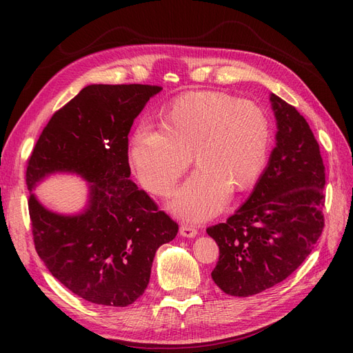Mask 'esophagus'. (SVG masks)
<instances>
[{"label":"esophagus","mask_w":353,"mask_h":353,"mask_svg":"<svg viewBox=\"0 0 353 353\" xmlns=\"http://www.w3.org/2000/svg\"><path fill=\"white\" fill-rule=\"evenodd\" d=\"M179 234L183 237H187V239H194L197 236V230L194 227H191V225H181Z\"/></svg>","instance_id":"esophagus-1"}]
</instances>
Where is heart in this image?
<instances>
[{"instance_id": "b5f03b06", "label": "heart", "mask_w": 353, "mask_h": 353, "mask_svg": "<svg viewBox=\"0 0 353 353\" xmlns=\"http://www.w3.org/2000/svg\"><path fill=\"white\" fill-rule=\"evenodd\" d=\"M271 143L268 116L252 101L222 92H188L160 113V128L137 126L130 162L141 184L154 194L172 191L191 163L199 166L170 201L191 221L215 216L230 191L252 185L266 163Z\"/></svg>"}]
</instances>
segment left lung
Wrapping results in <instances>:
<instances>
[{
    "label": "left lung",
    "instance_id": "left-lung-1",
    "mask_svg": "<svg viewBox=\"0 0 353 353\" xmlns=\"http://www.w3.org/2000/svg\"><path fill=\"white\" fill-rule=\"evenodd\" d=\"M275 147L252 194L227 222L209 227L219 261L212 279L248 297L284 281L312 252L324 228L325 168L305 117L275 94Z\"/></svg>",
    "mask_w": 353,
    "mask_h": 353
}]
</instances>
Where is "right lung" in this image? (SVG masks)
<instances>
[{"label": "right lung", "mask_w": 353, "mask_h": 353, "mask_svg": "<svg viewBox=\"0 0 353 353\" xmlns=\"http://www.w3.org/2000/svg\"><path fill=\"white\" fill-rule=\"evenodd\" d=\"M156 85L85 87L52 114L26 169L35 249L52 276L91 303L128 306L150 281L160 245L172 241L176 222L130 179L128 134L156 94ZM52 173H74L89 183L79 214L47 210L32 194Z\"/></svg>", "instance_id": "1"}]
</instances>
